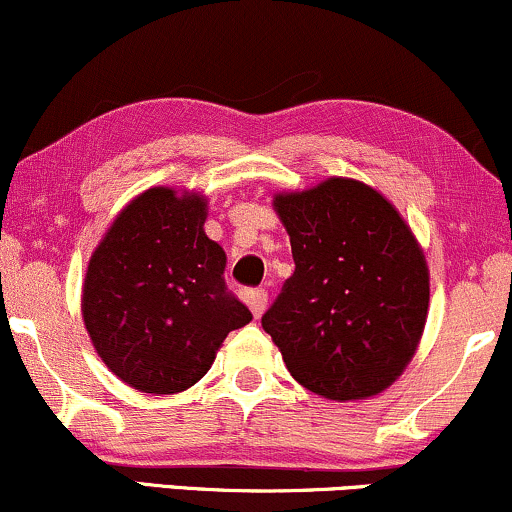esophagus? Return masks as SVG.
Instances as JSON below:
<instances>
[{
    "label": "esophagus",
    "instance_id": "obj_1",
    "mask_svg": "<svg viewBox=\"0 0 512 512\" xmlns=\"http://www.w3.org/2000/svg\"><path fill=\"white\" fill-rule=\"evenodd\" d=\"M267 291L264 289H250L248 293H245V301H248L252 315L260 317L264 313V308H267Z\"/></svg>",
    "mask_w": 512,
    "mask_h": 512
}]
</instances>
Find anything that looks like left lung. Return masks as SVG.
Returning <instances> with one entry per match:
<instances>
[{"instance_id":"1","label":"left lung","mask_w":512,"mask_h":512,"mask_svg":"<svg viewBox=\"0 0 512 512\" xmlns=\"http://www.w3.org/2000/svg\"><path fill=\"white\" fill-rule=\"evenodd\" d=\"M274 209L296 272L262 327L289 373L337 402L387 390L426 325L431 291L419 240L378 190L351 178L279 192Z\"/></svg>"}]
</instances>
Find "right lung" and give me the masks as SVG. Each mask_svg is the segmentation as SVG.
<instances>
[{
    "instance_id": "right-lung-1",
    "label": "right lung",
    "mask_w": 512,
    "mask_h": 512,
    "mask_svg": "<svg viewBox=\"0 0 512 512\" xmlns=\"http://www.w3.org/2000/svg\"><path fill=\"white\" fill-rule=\"evenodd\" d=\"M207 199L151 187L117 214L88 262L81 315L122 383L175 395L202 378L252 313L228 293L226 252L204 233Z\"/></svg>"
}]
</instances>
